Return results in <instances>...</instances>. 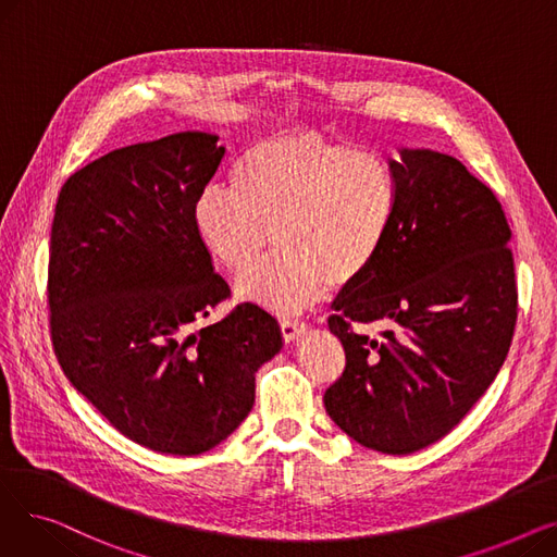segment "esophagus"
I'll use <instances>...</instances> for the list:
<instances>
[{
  "label": "esophagus",
  "mask_w": 557,
  "mask_h": 557,
  "mask_svg": "<svg viewBox=\"0 0 557 557\" xmlns=\"http://www.w3.org/2000/svg\"><path fill=\"white\" fill-rule=\"evenodd\" d=\"M280 330H282V336H284L286 343H294V341H298L305 334L307 325L298 323V320H282Z\"/></svg>",
  "instance_id": "34e87169"
}]
</instances>
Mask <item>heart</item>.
Wrapping results in <instances>:
<instances>
[{"instance_id":"1","label":"heart","mask_w":557,"mask_h":557,"mask_svg":"<svg viewBox=\"0 0 557 557\" xmlns=\"http://www.w3.org/2000/svg\"><path fill=\"white\" fill-rule=\"evenodd\" d=\"M399 210L388 158L313 133L259 139L234 160L230 189L191 205L198 242L242 273L270 243L281 250L237 280V294L275 313H298L330 284L359 282L382 255Z\"/></svg>"}]
</instances>
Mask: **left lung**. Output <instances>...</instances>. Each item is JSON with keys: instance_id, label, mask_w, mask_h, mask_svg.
Wrapping results in <instances>:
<instances>
[{"instance_id": "8db88e82", "label": "left lung", "mask_w": 557, "mask_h": 557, "mask_svg": "<svg viewBox=\"0 0 557 557\" xmlns=\"http://www.w3.org/2000/svg\"><path fill=\"white\" fill-rule=\"evenodd\" d=\"M399 210L374 267L334 300L345 370L323 401L359 445L413 454L445 437L502 370L517 323L510 227L447 153L399 149ZM379 322L382 337L355 324Z\"/></svg>"}]
</instances>
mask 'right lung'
I'll use <instances>...</instances> for the list:
<instances>
[{
	"label": "right lung",
	"instance_id": "obj_1",
	"mask_svg": "<svg viewBox=\"0 0 557 557\" xmlns=\"http://www.w3.org/2000/svg\"><path fill=\"white\" fill-rule=\"evenodd\" d=\"M219 135L131 144L72 173L49 248L53 352L72 386L133 443L210 451L255 404V372L282 349L277 320L237 305L200 327L227 282L191 223L216 173Z\"/></svg>",
	"mask_w": 557,
	"mask_h": 557
}]
</instances>
